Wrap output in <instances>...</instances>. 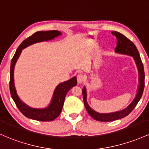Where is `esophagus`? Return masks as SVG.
<instances>
[{
    "label": "esophagus",
    "instance_id": "34e87169",
    "mask_svg": "<svg viewBox=\"0 0 149 149\" xmlns=\"http://www.w3.org/2000/svg\"><path fill=\"white\" fill-rule=\"evenodd\" d=\"M85 81V76L83 74H78L77 76V81L78 83H82Z\"/></svg>",
    "mask_w": 149,
    "mask_h": 149
}]
</instances>
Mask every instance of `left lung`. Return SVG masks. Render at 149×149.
Masks as SVG:
<instances>
[{
	"mask_svg": "<svg viewBox=\"0 0 149 149\" xmlns=\"http://www.w3.org/2000/svg\"><path fill=\"white\" fill-rule=\"evenodd\" d=\"M112 34L114 35L117 38V46L114 51L119 54H124L130 55L132 56L134 58L136 63L137 68L139 70V86L138 92H137L136 97L132 101L127 108L124 109L123 110L119 111V112H112V113L107 114H101L96 112L89 107L86 101V88H83V102H84L85 107L87 110L88 113L95 119V120L100 121V122H112L117 120H120L121 118L126 117L134 109L139 101L141 99L142 94H143V89H144V79H145V73L144 69H143V63H142L141 57L139 56L138 50L134 45V44L132 41L129 40L125 35L120 33L116 31H112Z\"/></svg>",
	"mask_w": 149,
	"mask_h": 149,
	"instance_id": "left-lung-1",
	"label": "left lung"
}]
</instances>
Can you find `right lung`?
Here are the masks:
<instances>
[{"mask_svg":"<svg viewBox=\"0 0 149 149\" xmlns=\"http://www.w3.org/2000/svg\"><path fill=\"white\" fill-rule=\"evenodd\" d=\"M61 34V32L56 30L46 31V32L40 31V32H35L20 44V45L16 50L15 54H14L12 61H11L10 73V91L11 97L13 99L15 103L17 108L19 109V110L26 117H28L32 120L42 121V122H49V121L55 120L61 113L67 93L73 86L77 85V80H76V77H73L71 79L68 80V81L60 83L55 89L52 102L45 109L30 108L19 100L17 93H16L13 78L15 64L22 50L27 47V46L35 44L36 42L52 40Z\"/></svg>","mask_w":149,"mask_h":149,"instance_id":"right-lung-1","label":"right lung"}]
</instances>
